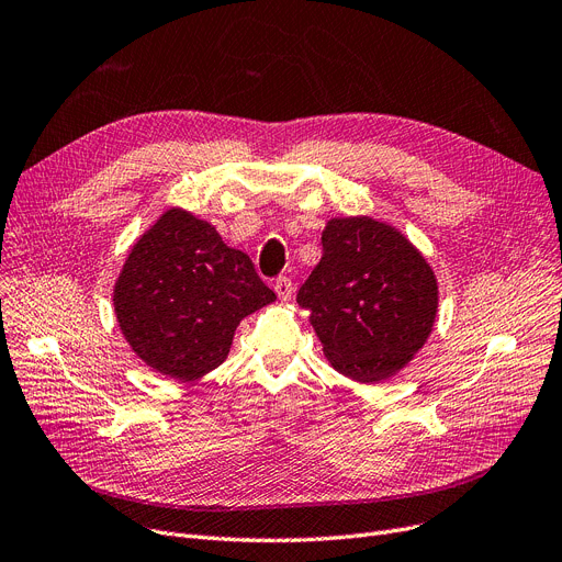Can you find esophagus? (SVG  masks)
Wrapping results in <instances>:
<instances>
[{"label":"esophagus","mask_w":562,"mask_h":562,"mask_svg":"<svg viewBox=\"0 0 562 562\" xmlns=\"http://www.w3.org/2000/svg\"><path fill=\"white\" fill-rule=\"evenodd\" d=\"M276 293H278V299L282 301V303H289L291 301V293H293V284H291V280L289 278H278L276 280Z\"/></svg>","instance_id":"obj_1"}]
</instances>
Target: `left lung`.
<instances>
[{
  "label": "left lung",
  "mask_w": 562,
  "mask_h": 562,
  "mask_svg": "<svg viewBox=\"0 0 562 562\" xmlns=\"http://www.w3.org/2000/svg\"><path fill=\"white\" fill-rule=\"evenodd\" d=\"M323 257L299 291L330 367L375 385L401 373L428 341L439 307L432 266L407 236L373 216H335Z\"/></svg>",
  "instance_id": "obj_1"
}]
</instances>
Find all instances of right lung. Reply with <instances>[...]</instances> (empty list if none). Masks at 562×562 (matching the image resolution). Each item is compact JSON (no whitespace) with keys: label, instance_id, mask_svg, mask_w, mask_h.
Segmentation results:
<instances>
[{"label":"right lung","instance_id":"1","mask_svg":"<svg viewBox=\"0 0 562 562\" xmlns=\"http://www.w3.org/2000/svg\"><path fill=\"white\" fill-rule=\"evenodd\" d=\"M273 301L250 257L182 206L138 236L113 284L117 328L134 356L180 382L221 367L241 318Z\"/></svg>","mask_w":562,"mask_h":562}]
</instances>
